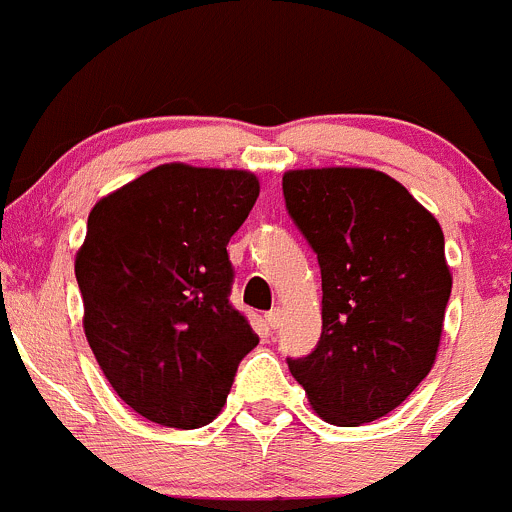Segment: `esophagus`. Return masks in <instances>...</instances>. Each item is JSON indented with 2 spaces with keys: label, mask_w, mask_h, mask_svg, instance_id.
<instances>
[{
  "label": "esophagus",
  "mask_w": 512,
  "mask_h": 512,
  "mask_svg": "<svg viewBox=\"0 0 512 512\" xmlns=\"http://www.w3.org/2000/svg\"><path fill=\"white\" fill-rule=\"evenodd\" d=\"M281 319H284V311H281L279 306H276V309H271L269 314H266V324H269L271 329H279Z\"/></svg>",
  "instance_id": "esophagus-1"
}]
</instances>
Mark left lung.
Masks as SVG:
<instances>
[{
  "label": "left lung",
  "mask_w": 512,
  "mask_h": 512,
  "mask_svg": "<svg viewBox=\"0 0 512 512\" xmlns=\"http://www.w3.org/2000/svg\"><path fill=\"white\" fill-rule=\"evenodd\" d=\"M284 198L321 269V339L291 374L321 420H379L435 364L452 289L440 223L374 168L289 170Z\"/></svg>",
  "instance_id": "8db88e82"
}]
</instances>
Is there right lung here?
I'll return each instance as SVG.
<instances>
[{
	"label": "right lung",
	"mask_w": 512,
	"mask_h": 512,
	"mask_svg": "<svg viewBox=\"0 0 512 512\" xmlns=\"http://www.w3.org/2000/svg\"><path fill=\"white\" fill-rule=\"evenodd\" d=\"M248 170L165 163L100 198L75 256L82 326L118 397L145 420L218 417L259 337L228 304V241L259 198Z\"/></svg>",
	"instance_id": "obj_1"
}]
</instances>
